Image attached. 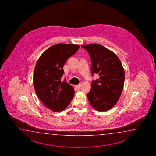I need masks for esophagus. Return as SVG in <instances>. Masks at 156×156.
<instances>
[{
	"mask_svg": "<svg viewBox=\"0 0 156 156\" xmlns=\"http://www.w3.org/2000/svg\"><path fill=\"white\" fill-rule=\"evenodd\" d=\"M75 87L77 89H79L80 88V87H81V84H79V85H75Z\"/></svg>",
	"mask_w": 156,
	"mask_h": 156,
	"instance_id": "1",
	"label": "esophagus"
}]
</instances>
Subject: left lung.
<instances>
[{
  "mask_svg": "<svg viewBox=\"0 0 156 156\" xmlns=\"http://www.w3.org/2000/svg\"><path fill=\"white\" fill-rule=\"evenodd\" d=\"M91 60L92 75L99 78L93 80L87 94L89 103L98 111L110 109L119 100L123 90L125 74L120 60L112 51L98 44L83 45Z\"/></svg>",
  "mask_w": 156,
  "mask_h": 156,
  "instance_id": "left-lung-1",
  "label": "left lung"
}]
</instances>
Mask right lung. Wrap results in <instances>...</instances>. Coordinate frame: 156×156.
<instances>
[{"instance_id":"add662e5","label":"right lung","mask_w":156,"mask_h":156,"mask_svg":"<svg viewBox=\"0 0 156 156\" xmlns=\"http://www.w3.org/2000/svg\"><path fill=\"white\" fill-rule=\"evenodd\" d=\"M79 47L77 44H57L46 50L37 62L33 74L34 88L43 104L55 112L66 109L75 94L73 87L61 79L64 64Z\"/></svg>"}]
</instances>
